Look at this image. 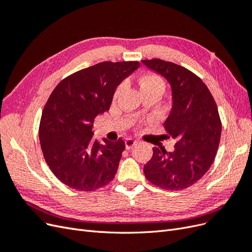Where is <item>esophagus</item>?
I'll use <instances>...</instances> for the list:
<instances>
[{"label": "esophagus", "instance_id": "obj_1", "mask_svg": "<svg viewBox=\"0 0 252 252\" xmlns=\"http://www.w3.org/2000/svg\"><path fill=\"white\" fill-rule=\"evenodd\" d=\"M138 144V141L132 139V138H128L125 141V145H126V149H131L133 146Z\"/></svg>", "mask_w": 252, "mask_h": 252}]
</instances>
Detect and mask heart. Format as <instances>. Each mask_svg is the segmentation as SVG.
Wrapping results in <instances>:
<instances>
[{
    "mask_svg": "<svg viewBox=\"0 0 252 252\" xmlns=\"http://www.w3.org/2000/svg\"><path fill=\"white\" fill-rule=\"evenodd\" d=\"M139 83H140V87H141L142 93H144V91H149V90H159V91H162V93H164V90H165L164 81L162 80L161 77H158V75H157V74L143 75V77L140 78ZM123 88H124V84H121L120 86H118L116 93H114V97L120 95Z\"/></svg>",
    "mask_w": 252,
    "mask_h": 252,
    "instance_id": "1",
    "label": "heart"
}]
</instances>
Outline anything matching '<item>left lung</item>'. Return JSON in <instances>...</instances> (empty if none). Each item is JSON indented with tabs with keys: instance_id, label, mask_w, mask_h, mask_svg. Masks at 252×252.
I'll return each mask as SVG.
<instances>
[{
	"instance_id": "8db88e82",
	"label": "left lung",
	"mask_w": 252,
	"mask_h": 252,
	"mask_svg": "<svg viewBox=\"0 0 252 252\" xmlns=\"http://www.w3.org/2000/svg\"><path fill=\"white\" fill-rule=\"evenodd\" d=\"M142 62L170 83L172 109L164 128L177 139L172 152L154 147L152 158L144 166L145 177L166 190L185 189L215 161L222 131L218 106L208 87L187 68L159 59Z\"/></svg>"
}]
</instances>
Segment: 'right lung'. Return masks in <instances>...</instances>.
I'll return each instance as SVG.
<instances>
[{
  "label": "right lung",
  "mask_w": 252,
  "mask_h": 252,
  "mask_svg": "<svg viewBox=\"0 0 252 252\" xmlns=\"http://www.w3.org/2000/svg\"><path fill=\"white\" fill-rule=\"evenodd\" d=\"M139 66L138 61L95 64L63 79L48 97L39 127L41 148L50 170L68 187L94 191L113 180L125 142L98 143L94 121L109 110L119 84Z\"/></svg>",
  "instance_id": "add662e5"
}]
</instances>
